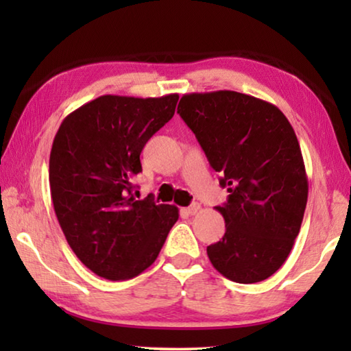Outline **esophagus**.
I'll list each match as a JSON object with an SVG mask.
<instances>
[{"label": "esophagus", "instance_id": "1", "mask_svg": "<svg viewBox=\"0 0 351 351\" xmlns=\"http://www.w3.org/2000/svg\"><path fill=\"white\" fill-rule=\"evenodd\" d=\"M198 210H199V204H197V203L189 206V207H184L182 209V212L187 213V215H195V213H198Z\"/></svg>", "mask_w": 351, "mask_h": 351}]
</instances>
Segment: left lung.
Wrapping results in <instances>:
<instances>
[{
  "mask_svg": "<svg viewBox=\"0 0 351 351\" xmlns=\"http://www.w3.org/2000/svg\"><path fill=\"white\" fill-rule=\"evenodd\" d=\"M178 114L221 173L224 237L207 246L219 274L237 283L271 277L299 235L308 180L293 127L276 105L237 91L184 94Z\"/></svg>",
  "mask_w": 351,
  "mask_h": 351,
  "instance_id": "obj_1",
  "label": "left lung"
}]
</instances>
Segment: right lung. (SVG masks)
Returning <instances> with one entry per match:
<instances>
[{"label": "right lung", "instance_id": "add662e5", "mask_svg": "<svg viewBox=\"0 0 351 351\" xmlns=\"http://www.w3.org/2000/svg\"><path fill=\"white\" fill-rule=\"evenodd\" d=\"M180 96H100L64 117L49 158L51 198L68 245L108 280L139 276L158 258L178 207L136 199L141 152L175 114Z\"/></svg>", "mask_w": 351, "mask_h": 351}]
</instances>
